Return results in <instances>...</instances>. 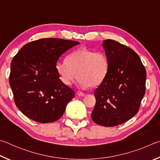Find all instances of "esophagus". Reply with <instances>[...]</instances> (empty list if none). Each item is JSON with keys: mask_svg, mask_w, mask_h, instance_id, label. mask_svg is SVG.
I'll return each instance as SVG.
<instances>
[{"mask_svg": "<svg viewBox=\"0 0 160 160\" xmlns=\"http://www.w3.org/2000/svg\"><path fill=\"white\" fill-rule=\"evenodd\" d=\"M77 94L78 95V96H85L86 95V93H84V92L81 91H77Z\"/></svg>", "mask_w": 160, "mask_h": 160, "instance_id": "1", "label": "esophagus"}]
</instances>
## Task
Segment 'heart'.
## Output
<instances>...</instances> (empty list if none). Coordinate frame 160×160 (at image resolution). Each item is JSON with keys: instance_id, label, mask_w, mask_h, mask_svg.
<instances>
[{"instance_id": "b5f03b06", "label": "heart", "mask_w": 160, "mask_h": 160, "mask_svg": "<svg viewBox=\"0 0 160 160\" xmlns=\"http://www.w3.org/2000/svg\"><path fill=\"white\" fill-rule=\"evenodd\" d=\"M110 65V59L105 52L80 48L70 53L67 61H59L56 71L64 84H72L78 75L80 86L96 87L104 82Z\"/></svg>"}]
</instances>
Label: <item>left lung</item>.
Returning <instances> with one entry per match:
<instances>
[{
	"instance_id": "obj_1",
	"label": "left lung",
	"mask_w": 160,
	"mask_h": 160,
	"mask_svg": "<svg viewBox=\"0 0 160 160\" xmlns=\"http://www.w3.org/2000/svg\"><path fill=\"white\" fill-rule=\"evenodd\" d=\"M110 59L108 74L94 91L96 102L91 118L97 124L115 127L136 115L145 93L146 70L138 55L119 42L103 41Z\"/></svg>"
}]
</instances>
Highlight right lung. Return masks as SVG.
Masks as SVG:
<instances>
[{
	"label": "right lung",
	"mask_w": 160,
	"mask_h": 160,
	"mask_svg": "<svg viewBox=\"0 0 160 160\" xmlns=\"http://www.w3.org/2000/svg\"><path fill=\"white\" fill-rule=\"evenodd\" d=\"M79 44L62 38H41L22 48L11 62L9 83L19 110L39 123L63 115L74 91L60 80L56 64L67 50Z\"/></svg>",
	"instance_id": "right-lung-1"
}]
</instances>
